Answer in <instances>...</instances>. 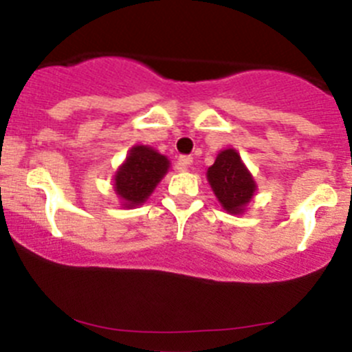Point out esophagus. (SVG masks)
<instances>
[{"label": "esophagus", "instance_id": "1", "mask_svg": "<svg viewBox=\"0 0 352 352\" xmlns=\"http://www.w3.org/2000/svg\"><path fill=\"white\" fill-rule=\"evenodd\" d=\"M190 163H192V158H190V156H180V158H179V168L180 170H187V168H189Z\"/></svg>", "mask_w": 352, "mask_h": 352}]
</instances>
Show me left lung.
I'll use <instances>...</instances> for the list:
<instances>
[{
    "label": "left lung",
    "instance_id": "8db88e82",
    "mask_svg": "<svg viewBox=\"0 0 352 352\" xmlns=\"http://www.w3.org/2000/svg\"><path fill=\"white\" fill-rule=\"evenodd\" d=\"M208 182L221 206L230 213H241L256 190L254 180L242 165L235 149L220 151L213 165L208 168Z\"/></svg>",
    "mask_w": 352,
    "mask_h": 352
}]
</instances>
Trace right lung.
<instances>
[{"mask_svg":"<svg viewBox=\"0 0 352 352\" xmlns=\"http://www.w3.org/2000/svg\"><path fill=\"white\" fill-rule=\"evenodd\" d=\"M168 166V160L155 149L135 146L115 175V190L127 206H138L148 199Z\"/></svg>","mask_w":352,"mask_h":352,"instance_id":"obj_1","label":"right lung"}]
</instances>
